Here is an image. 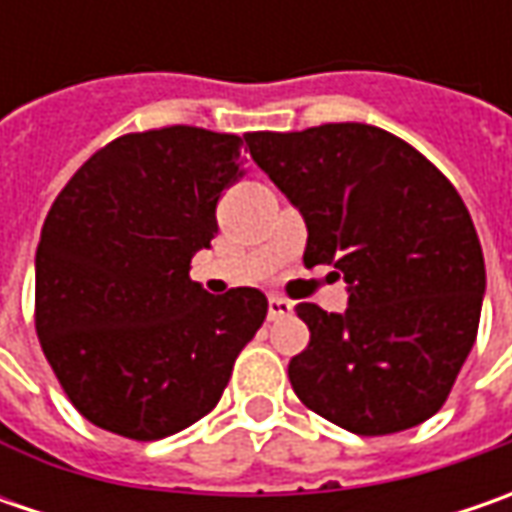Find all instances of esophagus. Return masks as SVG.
<instances>
[{
	"mask_svg": "<svg viewBox=\"0 0 512 512\" xmlns=\"http://www.w3.org/2000/svg\"><path fill=\"white\" fill-rule=\"evenodd\" d=\"M293 313V305L282 299V296H270L267 299V319H285Z\"/></svg>",
	"mask_w": 512,
	"mask_h": 512,
	"instance_id": "esophagus-1",
	"label": "esophagus"
}]
</instances>
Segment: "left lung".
<instances>
[{
  "label": "left lung",
  "mask_w": 512,
  "mask_h": 512,
  "mask_svg": "<svg viewBox=\"0 0 512 512\" xmlns=\"http://www.w3.org/2000/svg\"><path fill=\"white\" fill-rule=\"evenodd\" d=\"M245 142L305 216V265H333L350 293L344 313L296 305L310 330L287 364L296 396L359 436L427 422L482 316L484 256L462 196L419 150L362 122Z\"/></svg>",
  "instance_id": "obj_1"
}]
</instances>
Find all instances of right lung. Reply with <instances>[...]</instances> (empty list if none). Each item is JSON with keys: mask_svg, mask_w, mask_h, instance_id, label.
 Masks as SVG:
<instances>
[{"mask_svg": "<svg viewBox=\"0 0 512 512\" xmlns=\"http://www.w3.org/2000/svg\"><path fill=\"white\" fill-rule=\"evenodd\" d=\"M242 136L190 125L96 150L50 205L36 247V336L90 424L156 442L207 416L267 316L256 287L210 296L190 259L219 233Z\"/></svg>", "mask_w": 512, "mask_h": 512, "instance_id": "obj_1", "label": "right lung"}]
</instances>
